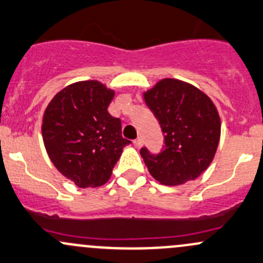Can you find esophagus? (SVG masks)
Listing matches in <instances>:
<instances>
[{
    "mask_svg": "<svg viewBox=\"0 0 263 263\" xmlns=\"http://www.w3.org/2000/svg\"><path fill=\"white\" fill-rule=\"evenodd\" d=\"M142 140H141V139H136V140H135L134 141V145H135V147H136V148H140L141 147V146H142Z\"/></svg>",
    "mask_w": 263,
    "mask_h": 263,
    "instance_id": "34e87169",
    "label": "esophagus"
}]
</instances>
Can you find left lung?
Listing matches in <instances>:
<instances>
[{
    "mask_svg": "<svg viewBox=\"0 0 263 263\" xmlns=\"http://www.w3.org/2000/svg\"><path fill=\"white\" fill-rule=\"evenodd\" d=\"M165 137L159 155L141 148L151 175L160 184L176 186L195 180L208 168L220 140V117L217 107L193 84L174 78L159 81L143 92Z\"/></svg>",
    "mask_w": 263,
    "mask_h": 263,
    "instance_id": "left-lung-1",
    "label": "left lung"
}]
</instances>
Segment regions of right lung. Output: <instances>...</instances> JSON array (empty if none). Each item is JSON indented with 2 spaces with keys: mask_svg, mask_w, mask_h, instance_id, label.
I'll list each match as a JSON object with an SVG mask.
<instances>
[{
  "mask_svg": "<svg viewBox=\"0 0 263 263\" xmlns=\"http://www.w3.org/2000/svg\"><path fill=\"white\" fill-rule=\"evenodd\" d=\"M115 90L98 81L69 84L43 116V141L60 174L79 187L106 184L124 146L121 120L108 113Z\"/></svg>",
  "mask_w": 263,
  "mask_h": 263,
  "instance_id": "1",
  "label": "right lung"
}]
</instances>
